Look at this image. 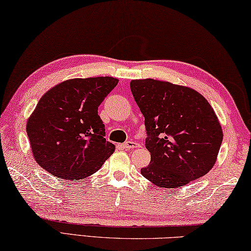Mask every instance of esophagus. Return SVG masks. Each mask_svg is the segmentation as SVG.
Wrapping results in <instances>:
<instances>
[{
	"label": "esophagus",
	"mask_w": 251,
	"mask_h": 251,
	"mask_svg": "<svg viewBox=\"0 0 251 251\" xmlns=\"http://www.w3.org/2000/svg\"><path fill=\"white\" fill-rule=\"evenodd\" d=\"M123 147H125L126 149H134V148H140V145H139L138 142L130 140V141H126L125 145H123Z\"/></svg>",
	"instance_id": "1"
}]
</instances>
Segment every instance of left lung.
<instances>
[{"label": "left lung", "instance_id": "left-lung-1", "mask_svg": "<svg viewBox=\"0 0 251 251\" xmlns=\"http://www.w3.org/2000/svg\"><path fill=\"white\" fill-rule=\"evenodd\" d=\"M131 92L145 117L151 160L141 175L160 188H178L207 175L224 133L210 103L196 90L153 79L132 80Z\"/></svg>", "mask_w": 251, "mask_h": 251}]
</instances>
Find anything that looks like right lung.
<instances>
[{"label":"right lung","instance_id":"1","mask_svg":"<svg viewBox=\"0 0 251 251\" xmlns=\"http://www.w3.org/2000/svg\"><path fill=\"white\" fill-rule=\"evenodd\" d=\"M119 80L70 79L45 92L26 122L33 157L49 174L80 180L97 172L113 153L98 106Z\"/></svg>","mask_w":251,"mask_h":251}]
</instances>
